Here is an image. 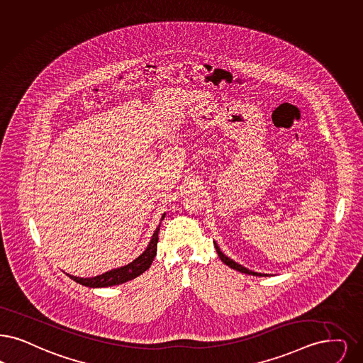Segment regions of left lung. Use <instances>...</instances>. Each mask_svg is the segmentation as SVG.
<instances>
[{
  "label": "left lung",
  "instance_id": "1",
  "mask_svg": "<svg viewBox=\"0 0 363 363\" xmlns=\"http://www.w3.org/2000/svg\"><path fill=\"white\" fill-rule=\"evenodd\" d=\"M213 245H215V248H216V251H218L220 259L224 262L227 266H230L231 269H235V270H238V272H240V273H245V274H248V276H267V274H261V273H255V272L248 270V269H246L245 266H242V264L236 263V262L233 261L231 258H228L227 255H224V254L220 251V247L218 246V243H216V242H213Z\"/></svg>",
  "mask_w": 363,
  "mask_h": 363
}]
</instances>
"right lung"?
<instances>
[{
    "mask_svg": "<svg viewBox=\"0 0 363 363\" xmlns=\"http://www.w3.org/2000/svg\"><path fill=\"white\" fill-rule=\"evenodd\" d=\"M164 218V213L162 216V220ZM160 225L157 227L155 233L152 235L148 246L145 248V252L140 254L135 261L130 262L128 264L113 269L111 272H106L101 276L91 277V278H79V277L67 276L74 279L77 284H81L84 286L89 288H106V286H113V285H120L124 284L127 281H130L136 277L143 274L145 270L151 266V263L154 261L155 255H157V246H158V233H160Z\"/></svg>",
    "mask_w": 363,
    "mask_h": 363,
    "instance_id": "obj_1",
    "label": "right lung"
}]
</instances>
